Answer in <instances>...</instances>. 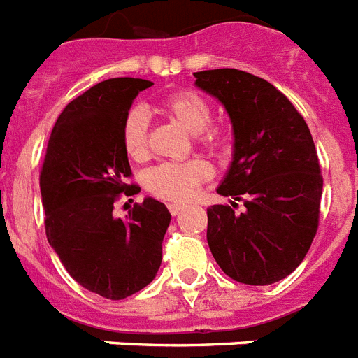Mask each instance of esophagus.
<instances>
[{
	"instance_id": "esophagus-1",
	"label": "esophagus",
	"mask_w": 358,
	"mask_h": 358,
	"mask_svg": "<svg viewBox=\"0 0 358 358\" xmlns=\"http://www.w3.org/2000/svg\"><path fill=\"white\" fill-rule=\"evenodd\" d=\"M182 208H185V205H181V203H170V205H168V210H170L172 215H177Z\"/></svg>"
}]
</instances>
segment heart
Here are the masks:
<instances>
[{
	"mask_svg": "<svg viewBox=\"0 0 358 358\" xmlns=\"http://www.w3.org/2000/svg\"><path fill=\"white\" fill-rule=\"evenodd\" d=\"M159 111L179 126L194 133L201 148L217 153L230 143V133L221 124H212V108L196 91H176L161 100ZM122 148L131 161L148 157V119L141 109L129 111L122 124ZM212 177L210 164L203 159L185 162H161L144 176L146 190L170 203H185Z\"/></svg>",
	"mask_w": 358,
	"mask_h": 358,
	"instance_id": "1",
	"label": "heart"
}]
</instances>
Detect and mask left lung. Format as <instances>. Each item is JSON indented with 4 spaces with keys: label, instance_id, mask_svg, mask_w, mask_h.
<instances>
[{
    "label": "left lung",
    "instance_id": "1",
    "mask_svg": "<svg viewBox=\"0 0 358 358\" xmlns=\"http://www.w3.org/2000/svg\"><path fill=\"white\" fill-rule=\"evenodd\" d=\"M234 128V161L217 194L243 203L206 208V241L223 273L271 285L294 271L317 236L324 179L311 131L267 80L238 69L194 73Z\"/></svg>",
    "mask_w": 358,
    "mask_h": 358
}]
</instances>
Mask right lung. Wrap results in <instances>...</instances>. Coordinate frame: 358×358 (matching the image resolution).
Masks as SVG:
<instances>
[{
  "label": "right lung",
  "instance_id": "obj_1",
  "mask_svg": "<svg viewBox=\"0 0 358 358\" xmlns=\"http://www.w3.org/2000/svg\"><path fill=\"white\" fill-rule=\"evenodd\" d=\"M143 78H109L66 106L52 128L40 170L47 241L73 280L109 300L144 289L161 267L170 212L148 197L126 220L115 203L141 188L122 148V124Z\"/></svg>",
  "mask_w": 358,
  "mask_h": 358
}]
</instances>
